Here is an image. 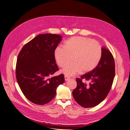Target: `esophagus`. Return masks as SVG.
Returning a JSON list of instances; mask_svg holds the SVG:
<instances>
[{"label": "esophagus", "instance_id": "obj_1", "mask_svg": "<svg viewBox=\"0 0 130 130\" xmlns=\"http://www.w3.org/2000/svg\"><path fill=\"white\" fill-rule=\"evenodd\" d=\"M65 80L66 81H67V80H68L69 79H70V77H68L67 76H65Z\"/></svg>", "mask_w": 130, "mask_h": 130}]
</instances>
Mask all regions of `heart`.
Returning a JSON list of instances; mask_svg holds the SVG:
<instances>
[{"mask_svg": "<svg viewBox=\"0 0 130 130\" xmlns=\"http://www.w3.org/2000/svg\"><path fill=\"white\" fill-rule=\"evenodd\" d=\"M101 55L102 49L99 42L80 36L73 37L66 42L64 47H58L54 51L55 60L61 67L73 61L62 70L68 76L94 69L99 64Z\"/></svg>", "mask_w": 130, "mask_h": 130, "instance_id": "obj_1", "label": "heart"}]
</instances>
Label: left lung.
I'll list each match as a JSON object with an SVG mask.
<instances>
[{"label":"left lung","mask_w":130,"mask_h":130,"mask_svg":"<svg viewBox=\"0 0 130 130\" xmlns=\"http://www.w3.org/2000/svg\"><path fill=\"white\" fill-rule=\"evenodd\" d=\"M100 61L95 69L77 78V87L72 91L73 97L81 106L94 107L107 96L115 75V65L113 55L105 47H102ZM85 79L87 85L82 82Z\"/></svg>","instance_id":"1"}]
</instances>
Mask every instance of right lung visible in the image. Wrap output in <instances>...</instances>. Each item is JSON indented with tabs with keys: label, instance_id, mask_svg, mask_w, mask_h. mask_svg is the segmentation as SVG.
<instances>
[{
	"label": "right lung",
	"instance_id": "obj_1",
	"mask_svg": "<svg viewBox=\"0 0 130 130\" xmlns=\"http://www.w3.org/2000/svg\"><path fill=\"white\" fill-rule=\"evenodd\" d=\"M62 41L60 35L39 34L25 44L18 54L16 77L25 97L32 103L44 105L56 95L64 80L63 74L50 78L59 70L54 51Z\"/></svg>",
	"mask_w": 130,
	"mask_h": 130
}]
</instances>
